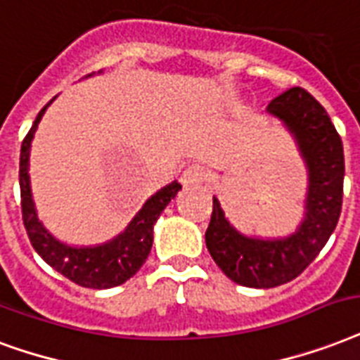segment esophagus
<instances>
[{"label": "esophagus", "mask_w": 360, "mask_h": 360, "mask_svg": "<svg viewBox=\"0 0 360 360\" xmlns=\"http://www.w3.org/2000/svg\"><path fill=\"white\" fill-rule=\"evenodd\" d=\"M205 179V172L202 166H196V164H192L188 168L183 169V174H181V183L185 186H194L200 185L202 181Z\"/></svg>", "instance_id": "esophagus-1"}]
</instances>
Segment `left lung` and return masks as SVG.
Here are the masks:
<instances>
[{
	"label": "left lung",
	"instance_id": "left-lung-1",
	"mask_svg": "<svg viewBox=\"0 0 360 360\" xmlns=\"http://www.w3.org/2000/svg\"><path fill=\"white\" fill-rule=\"evenodd\" d=\"M266 111L287 126L308 168L306 213L295 234L260 240L241 234L229 223L219 200L205 230V245L234 283L271 289L306 270L336 229L344 198V145L325 107L300 86L274 98Z\"/></svg>",
	"mask_w": 360,
	"mask_h": 360
}]
</instances>
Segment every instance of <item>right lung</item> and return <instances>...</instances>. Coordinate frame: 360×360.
<instances>
[{"instance_id": "1", "label": "right lung", "mask_w": 360, "mask_h": 360, "mask_svg": "<svg viewBox=\"0 0 360 360\" xmlns=\"http://www.w3.org/2000/svg\"><path fill=\"white\" fill-rule=\"evenodd\" d=\"M51 103L52 100L35 117L34 126L30 128L20 147L18 181H20L22 221H24L32 245L46 264L81 287L111 289L128 281L143 266L153 247V226L156 219L160 217L164 207L175 198V194L181 191V185L174 181L172 185L164 186L155 196H150L143 207L137 211V215L131 219V223L126 226L124 232H120L117 238L107 243L94 247H71L58 241L43 226L37 217L32 188H30V174H27L32 139H34L41 117L45 115V109Z\"/></svg>"}]
</instances>
